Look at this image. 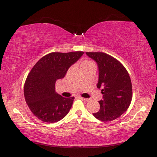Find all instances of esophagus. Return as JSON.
<instances>
[{
	"mask_svg": "<svg viewBox=\"0 0 157 157\" xmlns=\"http://www.w3.org/2000/svg\"><path fill=\"white\" fill-rule=\"evenodd\" d=\"M79 98H80L82 100L85 101V102H88L89 101V99H87V98H82V97H79Z\"/></svg>",
	"mask_w": 157,
	"mask_h": 157,
	"instance_id": "34e87169",
	"label": "esophagus"
}]
</instances>
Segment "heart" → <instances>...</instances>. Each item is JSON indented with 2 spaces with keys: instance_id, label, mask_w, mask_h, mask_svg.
<instances>
[{
  "instance_id": "obj_1",
  "label": "heart",
  "mask_w": 157,
  "mask_h": 157,
  "mask_svg": "<svg viewBox=\"0 0 157 157\" xmlns=\"http://www.w3.org/2000/svg\"><path fill=\"white\" fill-rule=\"evenodd\" d=\"M90 62H89V61H84V62H82V63L81 64V66H83V65H84V64H86V63H90Z\"/></svg>"
}]
</instances>
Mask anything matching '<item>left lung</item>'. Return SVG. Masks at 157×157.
<instances>
[{"label": "left lung", "mask_w": 157, "mask_h": 157, "mask_svg": "<svg viewBox=\"0 0 157 157\" xmlns=\"http://www.w3.org/2000/svg\"><path fill=\"white\" fill-rule=\"evenodd\" d=\"M95 61L99 70L97 87L102 88L103 100L99 101L100 110L93 113L98 120L108 122L115 120L129 107L132 99L131 79L124 66L105 52H86Z\"/></svg>", "instance_id": "obj_1"}]
</instances>
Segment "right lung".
I'll return each instance as SVG.
<instances>
[{
	"label": "right lung",
	"instance_id": "right-lung-1",
	"mask_svg": "<svg viewBox=\"0 0 157 157\" xmlns=\"http://www.w3.org/2000/svg\"><path fill=\"white\" fill-rule=\"evenodd\" d=\"M84 52H50L41 57L26 78L25 102L34 116L46 123L59 121L67 115L74 97L63 98L55 92V82L64 78L71 65Z\"/></svg>",
	"mask_w": 157,
	"mask_h": 157
}]
</instances>
